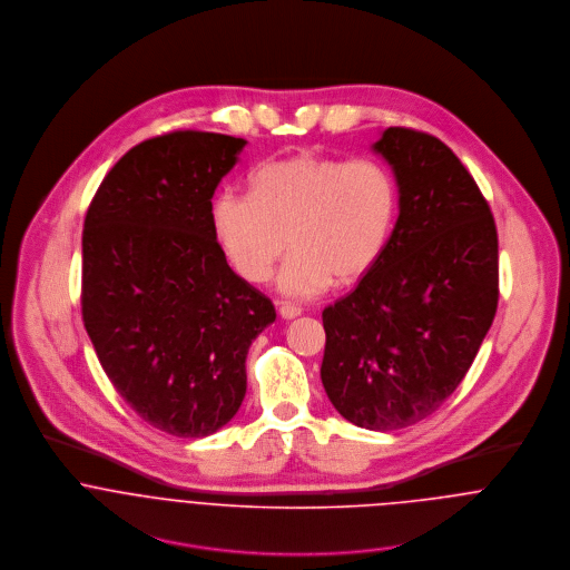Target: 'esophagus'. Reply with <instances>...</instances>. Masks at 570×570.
<instances>
[{
    "mask_svg": "<svg viewBox=\"0 0 570 570\" xmlns=\"http://www.w3.org/2000/svg\"><path fill=\"white\" fill-rule=\"evenodd\" d=\"M301 307H296V305H292V303H281L278 305V314L285 318V321H292V318H296V316H301Z\"/></svg>",
    "mask_w": 570,
    "mask_h": 570,
    "instance_id": "1",
    "label": "esophagus"
}]
</instances>
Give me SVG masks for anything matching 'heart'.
Here are the masks:
<instances>
[{"label": "heart", "instance_id": "1", "mask_svg": "<svg viewBox=\"0 0 570 570\" xmlns=\"http://www.w3.org/2000/svg\"><path fill=\"white\" fill-rule=\"evenodd\" d=\"M397 208V181L386 164L305 151L261 164L252 175V193H219L213 228L235 272L249 283L267 281L292 245L278 289L292 298H312L331 283L353 285L375 267Z\"/></svg>", "mask_w": 570, "mask_h": 570}]
</instances>
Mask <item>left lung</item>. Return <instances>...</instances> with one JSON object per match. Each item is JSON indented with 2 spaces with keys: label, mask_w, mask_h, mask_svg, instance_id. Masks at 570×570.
I'll list each match as a JSON object with an SVG mask.
<instances>
[{
  "label": "left lung",
  "mask_w": 570,
  "mask_h": 570,
  "mask_svg": "<svg viewBox=\"0 0 570 570\" xmlns=\"http://www.w3.org/2000/svg\"><path fill=\"white\" fill-rule=\"evenodd\" d=\"M400 217L375 267L323 312L321 377L335 410L366 430L406 428L470 371L498 307V233L488 199L439 138L389 127Z\"/></svg>",
  "instance_id": "left-lung-1"
}]
</instances>
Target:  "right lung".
Returning a JSON list of instances; mask_svg holds the SVG:
<instances>
[{
    "instance_id": "right-lung-1",
    "label": "right lung",
    "mask_w": 570,
    "mask_h": 570,
    "mask_svg": "<svg viewBox=\"0 0 570 570\" xmlns=\"http://www.w3.org/2000/svg\"><path fill=\"white\" fill-rule=\"evenodd\" d=\"M244 138L170 131L129 149L98 186L82 230V323L102 371L149 425L199 439L247 389L252 340L276 321L213 228V195Z\"/></svg>"
}]
</instances>
